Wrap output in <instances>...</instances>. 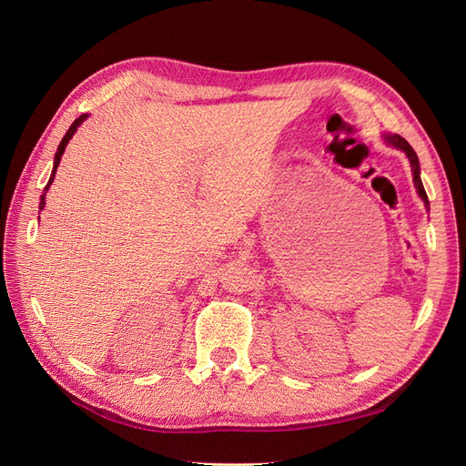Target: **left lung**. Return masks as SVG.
Masks as SVG:
<instances>
[{
  "label": "left lung",
  "instance_id": "left-lung-1",
  "mask_svg": "<svg viewBox=\"0 0 466 466\" xmlns=\"http://www.w3.org/2000/svg\"><path fill=\"white\" fill-rule=\"evenodd\" d=\"M385 139H387V144L402 149V151L408 155V159H410V165H412V171H414V185H416V188H418L420 198L426 202V206H430V204H428V194H426L424 185H421V178H420V161H418V155H416V151L412 149V146L408 144L406 139H404L402 136H399V134H392V136L387 134Z\"/></svg>",
  "mask_w": 466,
  "mask_h": 466
}]
</instances>
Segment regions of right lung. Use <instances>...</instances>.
Returning <instances> with one entry per match:
<instances>
[{
    "label": "right lung",
    "mask_w": 466,
    "mask_h": 466,
    "mask_svg": "<svg viewBox=\"0 0 466 466\" xmlns=\"http://www.w3.org/2000/svg\"><path fill=\"white\" fill-rule=\"evenodd\" d=\"M83 120H87V115H81L79 118H76V120H74V124L69 126V130L66 132V136L62 137V142H60V146H58V151H56V157H54V168H52L50 180H48V185L45 187V194L40 196V206H38L40 209H45V204H46V198H45V196H46V190H48V188H50V185H52V180H54V177H56V171H58V165H60V159H62V153L66 151L67 142H69V139H72V136L76 134V130L79 128V126L83 124Z\"/></svg>",
    "instance_id": "right-lung-1"
}]
</instances>
